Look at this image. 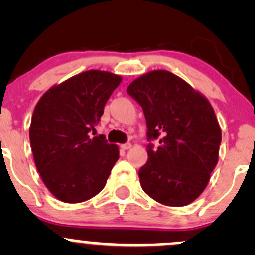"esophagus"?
<instances>
[{
  "label": "esophagus",
  "mask_w": 255,
  "mask_h": 255,
  "mask_svg": "<svg viewBox=\"0 0 255 255\" xmlns=\"http://www.w3.org/2000/svg\"><path fill=\"white\" fill-rule=\"evenodd\" d=\"M121 148H122L123 150H128V149H130V148H132V144H130V143H126V144H122V145H121Z\"/></svg>",
  "instance_id": "34e87169"
}]
</instances>
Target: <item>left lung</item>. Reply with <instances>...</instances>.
I'll return each instance as SVG.
<instances>
[{
  "mask_svg": "<svg viewBox=\"0 0 255 255\" xmlns=\"http://www.w3.org/2000/svg\"><path fill=\"white\" fill-rule=\"evenodd\" d=\"M127 92L142 106L148 127V161L139 170L142 189L165 206L194 202L217 165L222 139L210 101L185 80L151 70L133 80Z\"/></svg>",
  "mask_w": 255,
  "mask_h": 255,
  "instance_id": "1",
  "label": "left lung"
}]
</instances>
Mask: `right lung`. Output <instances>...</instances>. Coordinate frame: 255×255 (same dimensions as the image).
Listing matches in <instances>:
<instances>
[{"label":"right lung","mask_w":255,"mask_h":255,"mask_svg":"<svg viewBox=\"0 0 255 255\" xmlns=\"http://www.w3.org/2000/svg\"><path fill=\"white\" fill-rule=\"evenodd\" d=\"M121 81L122 76L110 71H84L51 86L35 105L30 148L38 173L55 199L84 202L106 185L120 158L118 145L89 133Z\"/></svg>","instance_id":"obj_1"}]
</instances>
